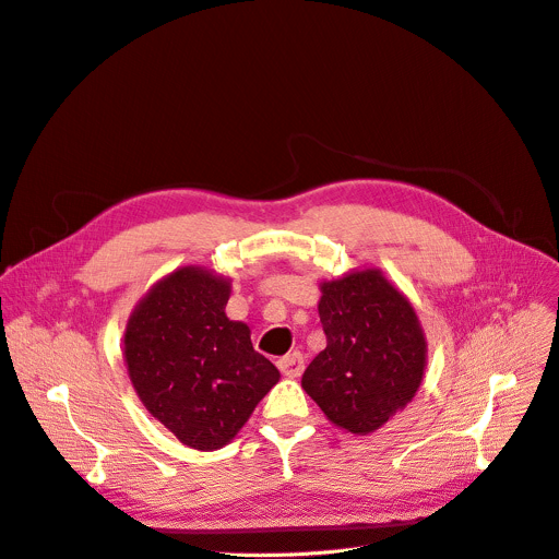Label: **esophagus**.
<instances>
[{
  "instance_id": "34e87169",
  "label": "esophagus",
  "mask_w": 559,
  "mask_h": 559,
  "mask_svg": "<svg viewBox=\"0 0 559 559\" xmlns=\"http://www.w3.org/2000/svg\"><path fill=\"white\" fill-rule=\"evenodd\" d=\"M277 367H280V371H282L284 376L297 378L299 373L305 371V358H302V354H299V352H293V354L280 358V360H277Z\"/></svg>"
}]
</instances>
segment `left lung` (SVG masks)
<instances>
[{
	"label": "left lung",
	"instance_id": "left-lung-1",
	"mask_svg": "<svg viewBox=\"0 0 559 559\" xmlns=\"http://www.w3.org/2000/svg\"><path fill=\"white\" fill-rule=\"evenodd\" d=\"M318 311L326 349L307 367L302 388L333 425L369 435L420 388L427 349L418 318L380 271L324 282Z\"/></svg>",
	"mask_w": 559,
	"mask_h": 559
}]
</instances>
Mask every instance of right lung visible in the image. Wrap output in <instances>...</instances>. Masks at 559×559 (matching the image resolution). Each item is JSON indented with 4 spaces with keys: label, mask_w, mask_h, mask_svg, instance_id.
<instances>
[{
    "label": "right lung",
    "mask_w": 559,
    "mask_h": 559,
    "mask_svg": "<svg viewBox=\"0 0 559 559\" xmlns=\"http://www.w3.org/2000/svg\"><path fill=\"white\" fill-rule=\"evenodd\" d=\"M230 284L186 266L160 280L124 331V360L147 412L183 445L217 450L280 380L250 329L226 318Z\"/></svg>",
    "instance_id": "add662e5"
}]
</instances>
